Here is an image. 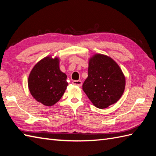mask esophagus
Masks as SVG:
<instances>
[{
    "instance_id": "esophagus-1",
    "label": "esophagus",
    "mask_w": 156,
    "mask_h": 156,
    "mask_svg": "<svg viewBox=\"0 0 156 156\" xmlns=\"http://www.w3.org/2000/svg\"><path fill=\"white\" fill-rule=\"evenodd\" d=\"M72 83L74 85L78 86V87H81L82 84V82L80 80H74L72 82Z\"/></svg>"
}]
</instances>
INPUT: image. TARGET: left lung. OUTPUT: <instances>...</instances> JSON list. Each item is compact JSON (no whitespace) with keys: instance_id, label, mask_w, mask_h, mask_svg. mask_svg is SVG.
<instances>
[{"instance_id":"8db88e82","label":"left lung","mask_w":156,"mask_h":156,"mask_svg":"<svg viewBox=\"0 0 156 156\" xmlns=\"http://www.w3.org/2000/svg\"><path fill=\"white\" fill-rule=\"evenodd\" d=\"M88 71L82 89L96 107L107 108L121 98L125 88V76L113 59L95 54L88 59Z\"/></svg>"}]
</instances>
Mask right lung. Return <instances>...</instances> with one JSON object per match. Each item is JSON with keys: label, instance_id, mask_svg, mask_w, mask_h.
I'll return each mask as SVG.
<instances>
[{"label": "right lung", "instance_id": "obj_1", "mask_svg": "<svg viewBox=\"0 0 156 156\" xmlns=\"http://www.w3.org/2000/svg\"><path fill=\"white\" fill-rule=\"evenodd\" d=\"M67 76L59 68V59L48 55L32 68L28 78V88L37 102L47 107L58 102L68 87Z\"/></svg>", "mask_w": 156, "mask_h": 156}]
</instances>
